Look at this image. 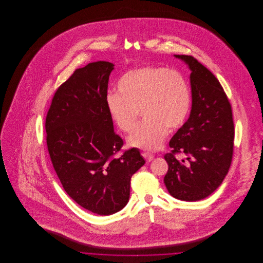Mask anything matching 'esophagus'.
I'll use <instances>...</instances> for the list:
<instances>
[{
  "mask_svg": "<svg viewBox=\"0 0 263 263\" xmlns=\"http://www.w3.org/2000/svg\"><path fill=\"white\" fill-rule=\"evenodd\" d=\"M142 156L144 157V159L146 160V162L147 163H150L153 161V159H154V156L153 155H151L150 153H143L142 154Z\"/></svg>",
  "mask_w": 263,
  "mask_h": 263,
  "instance_id": "obj_1",
  "label": "esophagus"
}]
</instances>
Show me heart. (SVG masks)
Returning a JSON list of instances; mask_svg holds the SVG:
<instances>
[{
	"label": "heart",
	"mask_w": 263,
	"mask_h": 263,
	"mask_svg": "<svg viewBox=\"0 0 263 263\" xmlns=\"http://www.w3.org/2000/svg\"><path fill=\"white\" fill-rule=\"evenodd\" d=\"M118 91L108 92L105 104L113 122L130 132L129 145L147 151L159 149L170 132L184 124L190 110L191 96L184 77L175 70L146 65L127 71L117 84Z\"/></svg>",
	"instance_id": "obj_1"
}]
</instances>
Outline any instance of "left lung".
<instances>
[{"label":"left lung","instance_id":"8db88e82","mask_svg":"<svg viewBox=\"0 0 263 263\" xmlns=\"http://www.w3.org/2000/svg\"><path fill=\"white\" fill-rule=\"evenodd\" d=\"M191 74L192 109L170 141L163 182L176 199L208 197L223 182L233 160L235 128L232 106L218 79L192 56L175 55ZM184 155L180 160L176 155Z\"/></svg>","mask_w":263,"mask_h":263}]
</instances>
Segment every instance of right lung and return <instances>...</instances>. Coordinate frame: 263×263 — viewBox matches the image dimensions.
<instances>
[{
    "mask_svg": "<svg viewBox=\"0 0 263 263\" xmlns=\"http://www.w3.org/2000/svg\"><path fill=\"white\" fill-rule=\"evenodd\" d=\"M113 64L89 63L57 88L45 119L51 162L67 194L100 216L120 211L132 175L145 163L137 148L122 151L105 104Z\"/></svg>",
    "mask_w": 263,
    "mask_h": 263,
    "instance_id": "obj_1",
    "label": "right lung"
}]
</instances>
